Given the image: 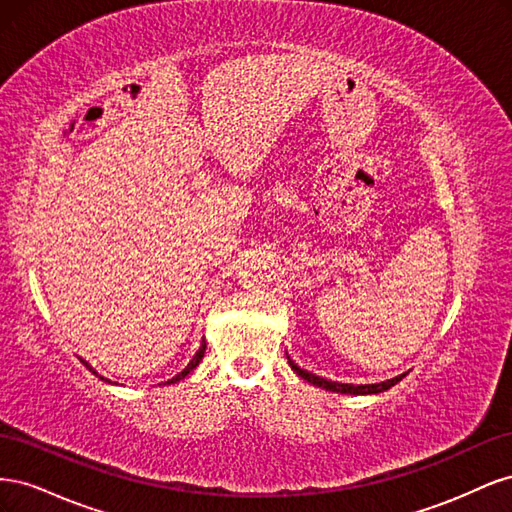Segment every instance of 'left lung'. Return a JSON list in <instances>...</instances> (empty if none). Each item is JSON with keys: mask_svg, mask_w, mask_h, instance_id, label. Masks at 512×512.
Instances as JSON below:
<instances>
[{"mask_svg": "<svg viewBox=\"0 0 512 512\" xmlns=\"http://www.w3.org/2000/svg\"><path fill=\"white\" fill-rule=\"evenodd\" d=\"M286 359H288V365L292 367L294 374H299L309 384L320 386V389H327V391H333V393H344V395H376V393H382V391H389L391 386H395L401 378H406V374H399L391 380H384V382H378V384H344V382H333V380H327V378H320V376L312 374V371L301 369L297 363L290 359L288 352H286Z\"/></svg>", "mask_w": 512, "mask_h": 512, "instance_id": "8db88e82", "label": "left lung"}]
</instances>
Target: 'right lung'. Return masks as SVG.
I'll use <instances>...</instances> for the list:
<instances>
[{"instance_id": "add662e5", "label": "right lung", "mask_w": 512, "mask_h": 512, "mask_svg": "<svg viewBox=\"0 0 512 512\" xmlns=\"http://www.w3.org/2000/svg\"><path fill=\"white\" fill-rule=\"evenodd\" d=\"M205 348H207V342H205V337H203V344H200L198 352H196V354L192 356V361L188 363V367H185L183 371H179V374H177L175 378H170V380H168V382H164V384H175V382H179V380H183L185 376H188L192 369H196V367H198V363H200V361H203V356H205ZM81 361H83V359H81ZM83 363H85V367H89V371H94V374H96V376H98L100 380H106V378H104V376H100V374H98V371H96L94 367H91V365H89L87 361H83ZM106 382H111V380H106Z\"/></svg>"}]
</instances>
